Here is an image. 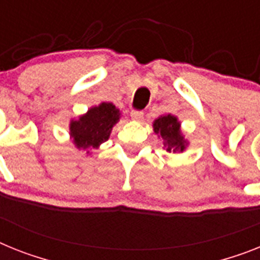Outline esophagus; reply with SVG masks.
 I'll return each mask as SVG.
<instances>
[{
	"label": "esophagus",
	"instance_id": "1",
	"mask_svg": "<svg viewBox=\"0 0 260 260\" xmlns=\"http://www.w3.org/2000/svg\"><path fill=\"white\" fill-rule=\"evenodd\" d=\"M131 117L134 120H136V121H141L144 117V112L143 111H137V110H134L132 112H131Z\"/></svg>",
	"mask_w": 260,
	"mask_h": 260
}]
</instances>
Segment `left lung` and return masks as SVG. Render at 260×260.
<instances>
[{
	"label": "left lung",
	"instance_id": "8db88e82",
	"mask_svg": "<svg viewBox=\"0 0 260 260\" xmlns=\"http://www.w3.org/2000/svg\"><path fill=\"white\" fill-rule=\"evenodd\" d=\"M153 129L158 137L164 139V147H167L168 152H182L185 149L186 141L181 135L180 123L174 116L167 115L154 120Z\"/></svg>",
	"mask_w": 260,
	"mask_h": 260
}]
</instances>
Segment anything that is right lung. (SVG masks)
<instances>
[{
    "label": "right lung",
    "instance_id": "obj_1",
    "mask_svg": "<svg viewBox=\"0 0 260 260\" xmlns=\"http://www.w3.org/2000/svg\"><path fill=\"white\" fill-rule=\"evenodd\" d=\"M119 110L112 103L93 107L80 119L70 124V135L78 148H98L108 140L112 126L119 120Z\"/></svg>",
    "mask_w": 260,
    "mask_h": 260
}]
</instances>
